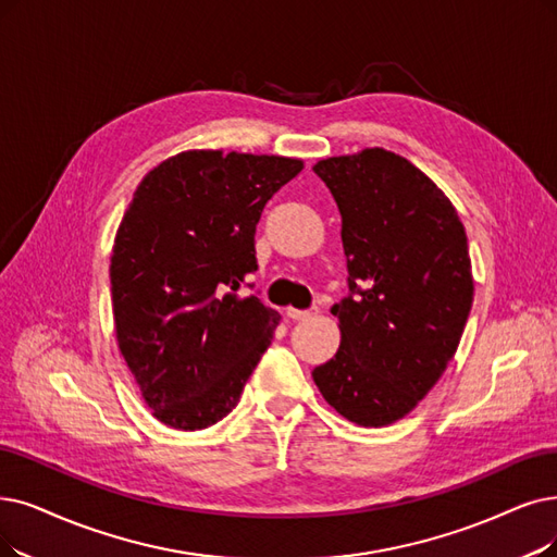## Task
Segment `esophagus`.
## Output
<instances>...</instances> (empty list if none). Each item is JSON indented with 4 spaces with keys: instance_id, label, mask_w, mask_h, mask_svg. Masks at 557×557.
Segmentation results:
<instances>
[{
    "instance_id": "esophagus-1",
    "label": "esophagus",
    "mask_w": 557,
    "mask_h": 557,
    "mask_svg": "<svg viewBox=\"0 0 557 557\" xmlns=\"http://www.w3.org/2000/svg\"><path fill=\"white\" fill-rule=\"evenodd\" d=\"M285 313H287V318H290V320H308V318H313V315L318 313V306L304 308V310H299V308H287Z\"/></svg>"
}]
</instances>
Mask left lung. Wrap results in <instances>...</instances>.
Listing matches in <instances>:
<instances>
[{"instance_id":"left-lung-1","label":"left lung","mask_w":557,"mask_h":557,"mask_svg":"<svg viewBox=\"0 0 557 557\" xmlns=\"http://www.w3.org/2000/svg\"><path fill=\"white\" fill-rule=\"evenodd\" d=\"M343 219L341 349L313 370L326 403L363 428L405 418L448 368L473 304L469 242L430 177L366 148L313 169Z\"/></svg>"}]
</instances>
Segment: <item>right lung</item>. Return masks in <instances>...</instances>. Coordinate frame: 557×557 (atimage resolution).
I'll list each match as a JSON object with an SVG mask.
<instances>
[{
    "mask_svg": "<svg viewBox=\"0 0 557 557\" xmlns=\"http://www.w3.org/2000/svg\"><path fill=\"white\" fill-rule=\"evenodd\" d=\"M304 169L274 154L187 150L135 191L111 253L123 359L152 416L203 430L228 416L281 320L253 287L264 203Z\"/></svg>",
    "mask_w": 557,
    "mask_h": 557,
    "instance_id": "add662e5",
    "label": "right lung"
}]
</instances>
